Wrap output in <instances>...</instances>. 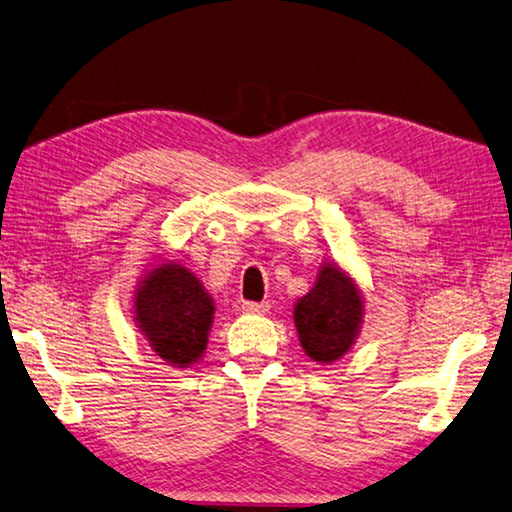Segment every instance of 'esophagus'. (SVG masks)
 Listing matches in <instances>:
<instances>
[{
  "label": "esophagus",
  "instance_id": "34e87169",
  "mask_svg": "<svg viewBox=\"0 0 512 512\" xmlns=\"http://www.w3.org/2000/svg\"><path fill=\"white\" fill-rule=\"evenodd\" d=\"M267 310H270V303H267V301H263V303L245 301V303H242V312H247V315H265Z\"/></svg>",
  "mask_w": 512,
  "mask_h": 512
}]
</instances>
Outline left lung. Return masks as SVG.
Masks as SVG:
<instances>
[{"label": "left lung", "mask_w": 512, "mask_h": 512, "mask_svg": "<svg viewBox=\"0 0 512 512\" xmlns=\"http://www.w3.org/2000/svg\"><path fill=\"white\" fill-rule=\"evenodd\" d=\"M362 321V290L335 261L321 265L312 290L294 303L299 342L310 360L319 364H333L351 351Z\"/></svg>", "instance_id": "obj_1"}]
</instances>
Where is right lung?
Here are the masks:
<instances>
[{
  "label": "right lung",
  "instance_id": "right-lung-1",
  "mask_svg": "<svg viewBox=\"0 0 512 512\" xmlns=\"http://www.w3.org/2000/svg\"><path fill=\"white\" fill-rule=\"evenodd\" d=\"M132 310L139 333L168 366L186 369L204 355L215 306L182 263L166 261L148 270L134 290Z\"/></svg>",
  "mask_w": 512,
  "mask_h": 512
}]
</instances>
